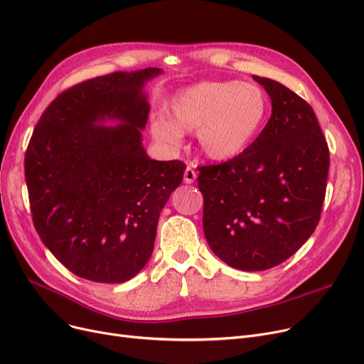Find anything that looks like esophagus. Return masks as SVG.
Masks as SVG:
<instances>
[{"label":"esophagus","instance_id":"34e87169","mask_svg":"<svg viewBox=\"0 0 364 364\" xmlns=\"http://www.w3.org/2000/svg\"><path fill=\"white\" fill-rule=\"evenodd\" d=\"M196 177H198V172L192 166H187L184 171V183L192 184V183H195Z\"/></svg>","mask_w":364,"mask_h":364}]
</instances>
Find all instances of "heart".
<instances>
[{
  "mask_svg": "<svg viewBox=\"0 0 364 364\" xmlns=\"http://www.w3.org/2000/svg\"><path fill=\"white\" fill-rule=\"evenodd\" d=\"M169 118L151 122V132L169 147L184 132L198 131L203 155L217 162L237 158L252 144L267 117V99L254 84L205 81L178 91L168 105Z\"/></svg>",
  "mask_w": 364,
  "mask_h": 364,
  "instance_id": "1",
  "label": "heart"
}]
</instances>
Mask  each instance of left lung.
<instances>
[{
  "mask_svg": "<svg viewBox=\"0 0 364 364\" xmlns=\"http://www.w3.org/2000/svg\"><path fill=\"white\" fill-rule=\"evenodd\" d=\"M252 78L272 99V117L237 158L199 166L203 232L213 252L243 272L292 257L320 220L329 147L313 107L270 78Z\"/></svg>",
  "mask_w": 364,
  "mask_h": 364,
  "instance_id": "obj_1",
  "label": "left lung"
}]
</instances>
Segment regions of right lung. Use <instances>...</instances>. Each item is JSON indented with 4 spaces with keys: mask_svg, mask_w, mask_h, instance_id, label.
I'll return each mask as SVG.
<instances>
[{
    "mask_svg": "<svg viewBox=\"0 0 364 364\" xmlns=\"http://www.w3.org/2000/svg\"><path fill=\"white\" fill-rule=\"evenodd\" d=\"M161 73L146 68L76 84L33 129L25 178L35 230L82 279L136 276L153 252L162 208L183 181L181 161H153L141 144L150 110L143 88Z\"/></svg>",
    "mask_w": 364,
    "mask_h": 364,
    "instance_id": "1",
    "label": "right lung"
}]
</instances>
